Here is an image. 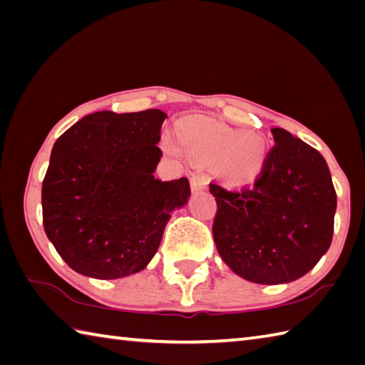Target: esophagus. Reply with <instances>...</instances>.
<instances>
[{
    "mask_svg": "<svg viewBox=\"0 0 365 365\" xmlns=\"http://www.w3.org/2000/svg\"><path fill=\"white\" fill-rule=\"evenodd\" d=\"M208 188V180L207 177L202 174H195L191 177V190L192 192H200Z\"/></svg>",
    "mask_w": 365,
    "mask_h": 365,
    "instance_id": "esophagus-1",
    "label": "esophagus"
}]
</instances>
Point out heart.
I'll return each mask as SVG.
<instances>
[{
	"label": "heart",
	"mask_w": 365,
	"mask_h": 365,
	"mask_svg": "<svg viewBox=\"0 0 365 365\" xmlns=\"http://www.w3.org/2000/svg\"><path fill=\"white\" fill-rule=\"evenodd\" d=\"M183 143L196 157L207 160L220 158L222 173L234 178L255 175L265 161V149L257 138L210 120L188 123L183 130ZM165 147L170 152L178 149L170 138L165 139Z\"/></svg>",
	"instance_id": "obj_1"
}]
</instances>
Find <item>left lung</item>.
Instances as JSON below:
<instances>
[{
	"label": "left lung",
	"instance_id": "1",
	"mask_svg": "<svg viewBox=\"0 0 365 365\" xmlns=\"http://www.w3.org/2000/svg\"><path fill=\"white\" fill-rule=\"evenodd\" d=\"M259 177L243 187L210 183L218 204L213 238L224 263L255 284L309 273L331 246L337 196L319 150L284 128Z\"/></svg>",
	"mask_w": 365,
	"mask_h": 365
}]
</instances>
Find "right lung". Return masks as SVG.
Listing matches in <instances>:
<instances>
[{
  "label": "right lung",
  "mask_w": 365,
  "mask_h": 365,
  "mask_svg": "<svg viewBox=\"0 0 365 365\" xmlns=\"http://www.w3.org/2000/svg\"><path fill=\"white\" fill-rule=\"evenodd\" d=\"M166 118L161 110L92 113L54 143L42 185L43 227L76 273L120 279L144 269L170 215L188 204L187 177L153 175Z\"/></svg>",
  "instance_id": "add662e5"
}]
</instances>
